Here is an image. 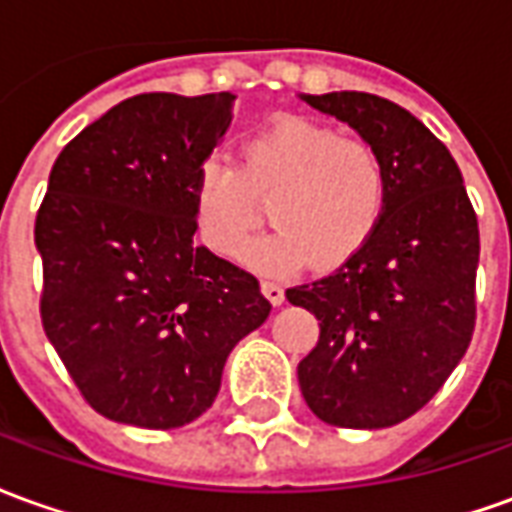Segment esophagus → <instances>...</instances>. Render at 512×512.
Wrapping results in <instances>:
<instances>
[{"mask_svg": "<svg viewBox=\"0 0 512 512\" xmlns=\"http://www.w3.org/2000/svg\"><path fill=\"white\" fill-rule=\"evenodd\" d=\"M260 290H263V296H266V299L271 301L274 307H279V304L285 301V290L279 288L277 282H263V285H260Z\"/></svg>", "mask_w": 512, "mask_h": 512, "instance_id": "obj_1", "label": "esophagus"}]
</instances>
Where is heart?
Segmentation results:
<instances>
[{
  "label": "heart",
  "instance_id": "obj_1",
  "mask_svg": "<svg viewBox=\"0 0 512 512\" xmlns=\"http://www.w3.org/2000/svg\"><path fill=\"white\" fill-rule=\"evenodd\" d=\"M389 194L384 156L359 136L307 117H285L244 145V164L208 158L194 183V216L216 255L241 257L271 196L277 230L246 252L263 274L304 263L334 268L362 252Z\"/></svg>",
  "mask_w": 512,
  "mask_h": 512
}]
</instances>
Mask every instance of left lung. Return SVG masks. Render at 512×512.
Instances as JSON below:
<instances>
[{"label": "left lung", "instance_id": "obj_1", "mask_svg": "<svg viewBox=\"0 0 512 512\" xmlns=\"http://www.w3.org/2000/svg\"><path fill=\"white\" fill-rule=\"evenodd\" d=\"M299 98L354 128L389 172L365 249L285 293L321 321L318 345L299 362L301 395L329 425L389 428L425 406L469 348L477 216L450 150L403 106L354 90Z\"/></svg>", "mask_w": 512, "mask_h": 512}]
</instances>
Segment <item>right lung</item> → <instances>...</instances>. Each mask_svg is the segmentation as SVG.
Returning <instances> with one entry per match:
<instances>
[{
	"mask_svg": "<svg viewBox=\"0 0 512 512\" xmlns=\"http://www.w3.org/2000/svg\"><path fill=\"white\" fill-rule=\"evenodd\" d=\"M233 93H142L71 139L35 222L43 329L84 400L172 430L219 395L227 356L271 304L249 271L194 244V183Z\"/></svg>",
	"mask_w": 512,
	"mask_h": 512,
	"instance_id": "add662e5",
	"label": "right lung"
}]
</instances>
